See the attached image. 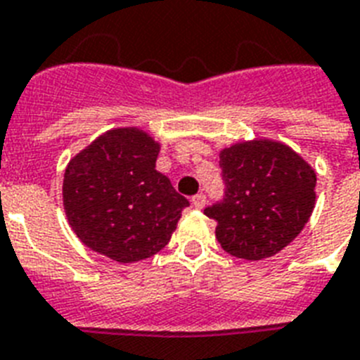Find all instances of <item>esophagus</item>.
I'll use <instances>...</instances> for the list:
<instances>
[{
  "label": "esophagus",
  "mask_w": 360,
  "mask_h": 360,
  "mask_svg": "<svg viewBox=\"0 0 360 360\" xmlns=\"http://www.w3.org/2000/svg\"><path fill=\"white\" fill-rule=\"evenodd\" d=\"M192 205L195 207V209H203L205 207V194H195L194 198H192Z\"/></svg>",
  "instance_id": "34e87169"
}]
</instances>
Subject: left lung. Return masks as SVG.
<instances>
[{
  "label": "left lung",
  "instance_id": "left-lung-1",
  "mask_svg": "<svg viewBox=\"0 0 360 360\" xmlns=\"http://www.w3.org/2000/svg\"><path fill=\"white\" fill-rule=\"evenodd\" d=\"M224 198L207 207L216 238L238 259L261 261L296 238L314 209L316 174L274 140L235 144L220 153Z\"/></svg>",
  "mask_w": 360,
  "mask_h": 360
}]
</instances>
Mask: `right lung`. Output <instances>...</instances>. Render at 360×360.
Here are the masks:
<instances>
[{"instance_id": "1", "label": "right lung", "mask_w": 360, "mask_h": 360, "mask_svg": "<svg viewBox=\"0 0 360 360\" xmlns=\"http://www.w3.org/2000/svg\"><path fill=\"white\" fill-rule=\"evenodd\" d=\"M159 150L150 134L125 127L101 134L70 160L64 210L84 246L125 264L170 242L190 203L155 170Z\"/></svg>"}]
</instances>
